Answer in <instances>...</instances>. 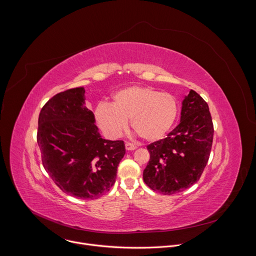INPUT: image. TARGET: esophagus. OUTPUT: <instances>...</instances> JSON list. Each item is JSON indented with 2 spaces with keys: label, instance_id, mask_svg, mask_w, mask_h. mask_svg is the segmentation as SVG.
<instances>
[{
  "label": "esophagus",
  "instance_id": "obj_1",
  "mask_svg": "<svg viewBox=\"0 0 256 256\" xmlns=\"http://www.w3.org/2000/svg\"><path fill=\"white\" fill-rule=\"evenodd\" d=\"M126 151H134L136 149V147L132 142H126Z\"/></svg>",
  "mask_w": 256,
  "mask_h": 256
}]
</instances>
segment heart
<instances>
[{"label":"heart","instance_id":"1","mask_svg":"<svg viewBox=\"0 0 256 256\" xmlns=\"http://www.w3.org/2000/svg\"><path fill=\"white\" fill-rule=\"evenodd\" d=\"M178 114L177 99L170 93L148 86H130L112 96V103L101 102L95 109L99 128L110 138H118L130 120L132 130L144 140L162 138Z\"/></svg>","mask_w":256,"mask_h":256}]
</instances>
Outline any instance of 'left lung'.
<instances>
[{
	"label": "left lung",
	"mask_w": 256,
	"mask_h": 256,
	"mask_svg": "<svg viewBox=\"0 0 256 256\" xmlns=\"http://www.w3.org/2000/svg\"><path fill=\"white\" fill-rule=\"evenodd\" d=\"M214 126L208 103L196 91L182 101L180 124L165 138L147 146L142 178L152 190L174 194L198 182L208 161Z\"/></svg>",
	"instance_id": "1"
}]
</instances>
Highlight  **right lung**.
Returning a JSON list of instances; mask_svg holds the SVG:
<instances>
[{
	"label": "right lung",
	"instance_id": "right-lung-1",
	"mask_svg": "<svg viewBox=\"0 0 256 256\" xmlns=\"http://www.w3.org/2000/svg\"><path fill=\"white\" fill-rule=\"evenodd\" d=\"M38 144L42 165L54 184L70 196L94 200L116 184L126 154L124 140L101 138L85 106V89L58 93L42 108Z\"/></svg>",
	"mask_w": 256,
	"mask_h": 256
}]
</instances>
